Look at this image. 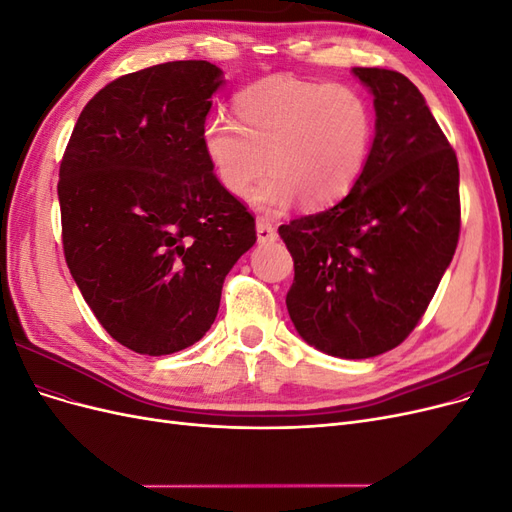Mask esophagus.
<instances>
[{
  "label": "esophagus",
  "mask_w": 512,
  "mask_h": 512,
  "mask_svg": "<svg viewBox=\"0 0 512 512\" xmlns=\"http://www.w3.org/2000/svg\"><path fill=\"white\" fill-rule=\"evenodd\" d=\"M256 232H258V241L260 243H273L277 239V230L271 222H267L265 218L256 220Z\"/></svg>",
  "instance_id": "1"
}]
</instances>
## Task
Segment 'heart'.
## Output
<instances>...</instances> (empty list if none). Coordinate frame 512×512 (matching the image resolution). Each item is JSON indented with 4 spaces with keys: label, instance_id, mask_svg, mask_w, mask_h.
Masks as SVG:
<instances>
[{
    "label": "heart",
    "instance_id": "b5f03b06",
    "mask_svg": "<svg viewBox=\"0 0 512 512\" xmlns=\"http://www.w3.org/2000/svg\"><path fill=\"white\" fill-rule=\"evenodd\" d=\"M230 117L205 121L203 145L224 188L265 209H284L294 198L307 209L342 200L365 173L374 113L359 89L273 74L241 89Z\"/></svg>",
    "mask_w": 512,
    "mask_h": 512
}]
</instances>
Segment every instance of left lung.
<instances>
[{"instance_id":"1","label":"left lung","mask_w":512,"mask_h":512,"mask_svg":"<svg viewBox=\"0 0 512 512\" xmlns=\"http://www.w3.org/2000/svg\"><path fill=\"white\" fill-rule=\"evenodd\" d=\"M376 106L365 173L331 209L280 226L294 260L286 305L307 344L369 359L414 331L457 250L459 164L401 72L354 68Z\"/></svg>"}]
</instances>
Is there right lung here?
Instances as JSON below:
<instances>
[{
	"instance_id": "1",
	"label": "right lung",
	"mask_w": 512,
	"mask_h": 512,
	"mask_svg": "<svg viewBox=\"0 0 512 512\" xmlns=\"http://www.w3.org/2000/svg\"><path fill=\"white\" fill-rule=\"evenodd\" d=\"M222 70L203 59L123 74L87 102L59 166L61 243L91 312L115 342L162 356L218 316L254 215L203 145Z\"/></svg>"
}]
</instances>
